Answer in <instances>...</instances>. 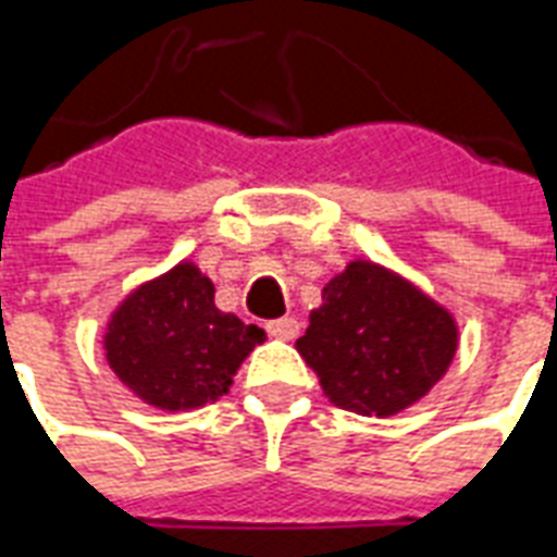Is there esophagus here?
Instances as JSON below:
<instances>
[{
    "label": "esophagus",
    "mask_w": 557,
    "mask_h": 557,
    "mask_svg": "<svg viewBox=\"0 0 557 557\" xmlns=\"http://www.w3.org/2000/svg\"><path fill=\"white\" fill-rule=\"evenodd\" d=\"M268 336H274V339H295L300 331L298 319H292V315H283V319H274L265 324Z\"/></svg>",
    "instance_id": "esophagus-1"
}]
</instances>
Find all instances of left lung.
Returning a JSON list of instances; mask_svg holds the SVG:
<instances>
[{
  "label": "left lung",
  "mask_w": 557,
  "mask_h": 557,
  "mask_svg": "<svg viewBox=\"0 0 557 557\" xmlns=\"http://www.w3.org/2000/svg\"><path fill=\"white\" fill-rule=\"evenodd\" d=\"M295 348L333 405L395 416L448 372L457 321L401 274L354 259L321 289V307Z\"/></svg>",
  "instance_id": "8db88e82"
}]
</instances>
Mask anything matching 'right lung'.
I'll return each mask as SVG.
<instances>
[{"label": "right lung", "instance_id": "add662e5", "mask_svg": "<svg viewBox=\"0 0 557 557\" xmlns=\"http://www.w3.org/2000/svg\"><path fill=\"white\" fill-rule=\"evenodd\" d=\"M262 342V327L218 310L212 280L183 259L121 300L102 348L144 405L195 410L230 393L238 366Z\"/></svg>", "mask_w": 557, "mask_h": 557}]
</instances>
